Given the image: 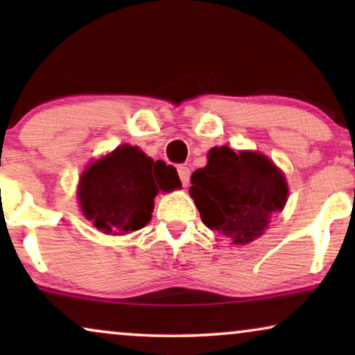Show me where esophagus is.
<instances>
[{
	"mask_svg": "<svg viewBox=\"0 0 355 355\" xmlns=\"http://www.w3.org/2000/svg\"><path fill=\"white\" fill-rule=\"evenodd\" d=\"M178 174H179V179H181L182 186H187L189 178H191V169L187 166H178Z\"/></svg>",
	"mask_w": 355,
	"mask_h": 355,
	"instance_id": "obj_1",
	"label": "esophagus"
}]
</instances>
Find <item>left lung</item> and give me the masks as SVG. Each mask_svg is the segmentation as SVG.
<instances>
[{
	"label": "left lung",
	"instance_id": "8db88e82",
	"mask_svg": "<svg viewBox=\"0 0 355 355\" xmlns=\"http://www.w3.org/2000/svg\"><path fill=\"white\" fill-rule=\"evenodd\" d=\"M191 182L202 221L234 244L259 237L288 200L283 173L268 158L226 145L210 150L208 164L192 173Z\"/></svg>",
	"mask_w": 355,
	"mask_h": 355
}]
</instances>
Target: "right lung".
Wrapping results in <instances>:
<instances>
[{
  "instance_id": "add662e5",
  "label": "right lung",
  "mask_w": 355,
  "mask_h": 355,
  "mask_svg": "<svg viewBox=\"0 0 355 355\" xmlns=\"http://www.w3.org/2000/svg\"><path fill=\"white\" fill-rule=\"evenodd\" d=\"M181 187L176 169L153 162L137 147L123 145L84 173L79 200L84 215L106 234H125L144 227L152 218L159 191Z\"/></svg>"
}]
</instances>
